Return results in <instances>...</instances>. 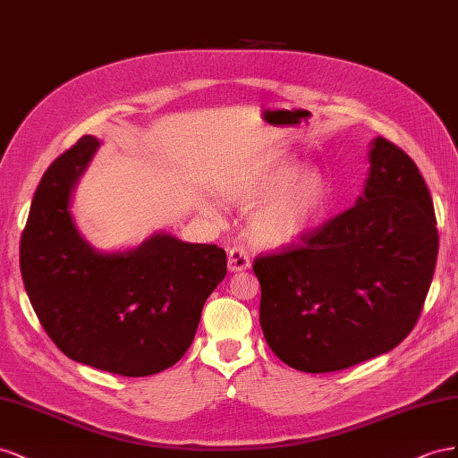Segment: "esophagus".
<instances>
[{
    "label": "esophagus",
    "mask_w": 458,
    "mask_h": 458,
    "mask_svg": "<svg viewBox=\"0 0 458 458\" xmlns=\"http://www.w3.org/2000/svg\"><path fill=\"white\" fill-rule=\"evenodd\" d=\"M251 267V257L243 245H233L228 253V268L232 272H240Z\"/></svg>",
    "instance_id": "esophagus-1"
}]
</instances>
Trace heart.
I'll list each match as a JSON object with an SVG mask.
<instances>
[{
  "label": "heart",
  "mask_w": 458,
  "mask_h": 458,
  "mask_svg": "<svg viewBox=\"0 0 458 458\" xmlns=\"http://www.w3.org/2000/svg\"><path fill=\"white\" fill-rule=\"evenodd\" d=\"M232 201L250 208V236L263 247H282L303 238L318 225L332 201L330 182L310 171L282 163L242 182L232 191Z\"/></svg>",
  "instance_id": "b5f03b06"
}]
</instances>
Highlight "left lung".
Instances as JSON below:
<instances>
[{"label":"left lung","instance_id":"left-lung-1","mask_svg":"<svg viewBox=\"0 0 458 458\" xmlns=\"http://www.w3.org/2000/svg\"><path fill=\"white\" fill-rule=\"evenodd\" d=\"M416 163L376 138L364 198L293 243L260 253V328L301 372H335L407 337L432 284L439 233Z\"/></svg>","mask_w":458,"mask_h":458}]
</instances>
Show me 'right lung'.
<instances>
[{"label":"right lung","instance_id":"right-lung-1","mask_svg":"<svg viewBox=\"0 0 458 458\" xmlns=\"http://www.w3.org/2000/svg\"><path fill=\"white\" fill-rule=\"evenodd\" d=\"M99 141L82 136L49 165L21 236V274L42 328L69 359L128 377L176 364L207 297L226 276V251L157 233L136 251L98 253L69 213L74 182Z\"/></svg>","mask_w":458,"mask_h":458}]
</instances>
